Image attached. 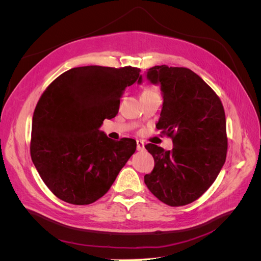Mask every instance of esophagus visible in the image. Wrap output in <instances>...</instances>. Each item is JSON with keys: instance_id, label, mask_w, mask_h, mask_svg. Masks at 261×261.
Listing matches in <instances>:
<instances>
[{"instance_id": "34e87169", "label": "esophagus", "mask_w": 261, "mask_h": 261, "mask_svg": "<svg viewBox=\"0 0 261 261\" xmlns=\"http://www.w3.org/2000/svg\"><path fill=\"white\" fill-rule=\"evenodd\" d=\"M136 144H137V150H138V151H144V149H145L144 141L143 140H137Z\"/></svg>"}]
</instances>
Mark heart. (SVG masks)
I'll use <instances>...</instances> for the list:
<instances>
[{
	"mask_svg": "<svg viewBox=\"0 0 261 261\" xmlns=\"http://www.w3.org/2000/svg\"><path fill=\"white\" fill-rule=\"evenodd\" d=\"M151 93H159V92H158V89L155 88V87L148 86L144 89V91L141 94H151Z\"/></svg>",
	"mask_w": 261,
	"mask_h": 261,
	"instance_id": "heart-1",
	"label": "heart"
}]
</instances>
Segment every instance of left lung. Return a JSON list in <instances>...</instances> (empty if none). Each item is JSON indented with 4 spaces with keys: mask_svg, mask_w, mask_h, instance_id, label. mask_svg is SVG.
I'll return each mask as SVG.
<instances>
[{
    "mask_svg": "<svg viewBox=\"0 0 261 261\" xmlns=\"http://www.w3.org/2000/svg\"><path fill=\"white\" fill-rule=\"evenodd\" d=\"M147 78L161 85L163 107L155 126L172 138L173 149L145 146L154 159L145 183L162 202L185 206L207 191L225 162L224 109L211 87L189 68L153 66Z\"/></svg>",
    "mask_w": 261,
    "mask_h": 261,
    "instance_id": "left-lung-1",
    "label": "left lung"
}]
</instances>
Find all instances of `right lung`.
<instances>
[{"mask_svg": "<svg viewBox=\"0 0 261 261\" xmlns=\"http://www.w3.org/2000/svg\"><path fill=\"white\" fill-rule=\"evenodd\" d=\"M137 67H74L39 99L30 154L44 184L61 200L89 204L108 193L136 150V140L114 141L100 132L118 113L126 87L141 83Z\"/></svg>", "mask_w": 261, "mask_h": 261, "instance_id": "right-lung-1", "label": "right lung"}]
</instances>
